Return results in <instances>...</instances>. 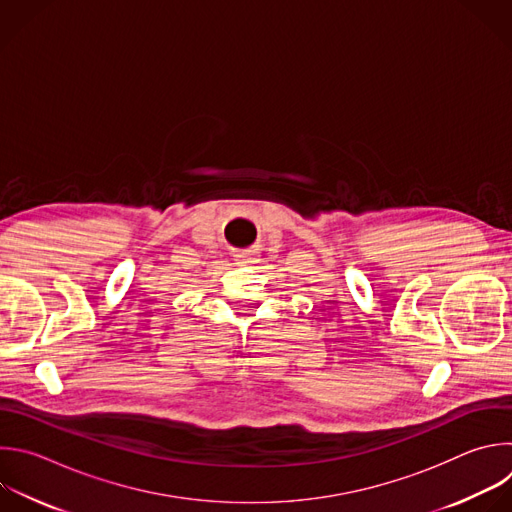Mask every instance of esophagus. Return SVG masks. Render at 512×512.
I'll use <instances>...</instances> for the list:
<instances>
[{
    "label": "esophagus",
    "mask_w": 512,
    "mask_h": 512,
    "mask_svg": "<svg viewBox=\"0 0 512 512\" xmlns=\"http://www.w3.org/2000/svg\"><path fill=\"white\" fill-rule=\"evenodd\" d=\"M259 261H261V255L257 251H251V249L249 251H241V253L235 255V263L239 267H255Z\"/></svg>",
    "instance_id": "obj_1"
}]
</instances>
